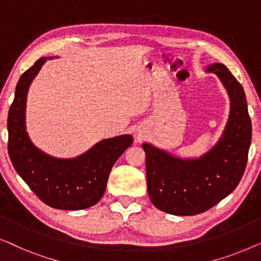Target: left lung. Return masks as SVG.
<instances>
[{
  "instance_id": "1",
  "label": "left lung",
  "mask_w": 261,
  "mask_h": 261,
  "mask_svg": "<svg viewBox=\"0 0 261 261\" xmlns=\"http://www.w3.org/2000/svg\"><path fill=\"white\" fill-rule=\"evenodd\" d=\"M206 70L219 76L230 97L229 120L217 145L194 160L142 145L149 199L155 208L172 215H197L213 208L238 187L247 165L252 122L244 88L223 64H213Z\"/></svg>"
}]
</instances>
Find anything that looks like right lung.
I'll list each match as a JSON object with an SVG mask.
<instances>
[{
  "label": "right lung",
  "mask_w": 261,
  "mask_h": 261,
  "mask_svg": "<svg viewBox=\"0 0 261 261\" xmlns=\"http://www.w3.org/2000/svg\"><path fill=\"white\" fill-rule=\"evenodd\" d=\"M47 58L24 71L8 114V153L16 172L45 204L80 210L102 198L112 167L133 142L132 135L106 139L74 159L52 158L34 147L26 133L24 109L31 82Z\"/></svg>",
  "instance_id": "1"
}]
</instances>
